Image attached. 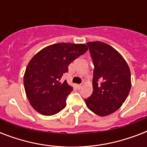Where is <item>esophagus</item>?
<instances>
[{"label":"esophagus","mask_w":147,"mask_h":147,"mask_svg":"<svg viewBox=\"0 0 147 147\" xmlns=\"http://www.w3.org/2000/svg\"><path fill=\"white\" fill-rule=\"evenodd\" d=\"M82 87V84H81V85H77V88H78V89H80Z\"/></svg>","instance_id":"obj_1"}]
</instances>
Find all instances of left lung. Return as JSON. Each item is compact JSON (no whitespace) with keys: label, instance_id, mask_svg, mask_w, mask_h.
Listing matches in <instances>:
<instances>
[{"label":"left lung","instance_id":"8db88e82","mask_svg":"<svg viewBox=\"0 0 147 147\" xmlns=\"http://www.w3.org/2000/svg\"><path fill=\"white\" fill-rule=\"evenodd\" d=\"M94 62L93 92L85 99L88 108L98 116L114 113L122 106L131 88L130 68L116 49L105 42H88Z\"/></svg>","mask_w":147,"mask_h":147}]
</instances>
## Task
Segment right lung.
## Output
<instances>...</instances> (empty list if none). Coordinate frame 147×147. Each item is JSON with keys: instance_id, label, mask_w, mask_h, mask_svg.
<instances>
[{"instance_id": "right-lung-1", "label": "right lung", "mask_w": 147, "mask_h": 147, "mask_svg": "<svg viewBox=\"0 0 147 147\" xmlns=\"http://www.w3.org/2000/svg\"><path fill=\"white\" fill-rule=\"evenodd\" d=\"M88 49L85 44L60 42L45 47L33 55L24 76L26 98L33 109L50 116L65 107L72 87L61 78L68 72L69 65Z\"/></svg>"}]
</instances>
